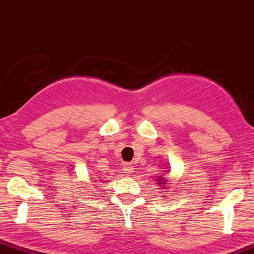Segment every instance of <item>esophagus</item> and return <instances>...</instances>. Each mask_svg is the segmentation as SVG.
<instances>
[{
    "mask_svg": "<svg viewBox=\"0 0 254 254\" xmlns=\"http://www.w3.org/2000/svg\"><path fill=\"white\" fill-rule=\"evenodd\" d=\"M132 165L128 164V163H123V166H122V171L123 173H127V174H130V173H132Z\"/></svg>",
    "mask_w": 254,
    "mask_h": 254,
    "instance_id": "obj_1",
    "label": "esophagus"
}]
</instances>
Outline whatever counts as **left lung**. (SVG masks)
I'll use <instances>...</instances> for the list:
<instances>
[{
    "mask_svg": "<svg viewBox=\"0 0 254 254\" xmlns=\"http://www.w3.org/2000/svg\"><path fill=\"white\" fill-rule=\"evenodd\" d=\"M158 184H159V185H162V184H163V181H162V179H159V180H158ZM163 187H164V185H163Z\"/></svg>",
    "mask_w": 254,
    "mask_h": 254,
    "instance_id": "8db88e82",
    "label": "left lung"
}]
</instances>
